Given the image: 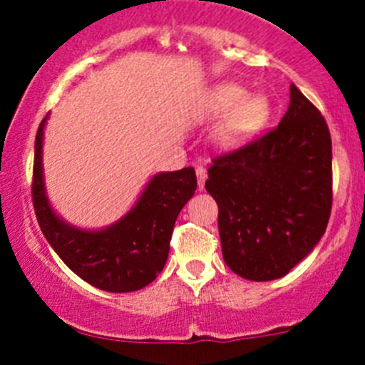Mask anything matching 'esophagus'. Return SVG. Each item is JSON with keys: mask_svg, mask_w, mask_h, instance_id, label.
Segmentation results:
<instances>
[{"mask_svg": "<svg viewBox=\"0 0 365 365\" xmlns=\"http://www.w3.org/2000/svg\"><path fill=\"white\" fill-rule=\"evenodd\" d=\"M196 175H197V187H200V190H201V189H203L208 173H206V169L203 168V165H200V168L196 169Z\"/></svg>", "mask_w": 365, "mask_h": 365, "instance_id": "obj_1", "label": "esophagus"}]
</instances>
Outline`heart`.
<instances>
[{"label":"heart","instance_id":"b5f03b06","mask_svg":"<svg viewBox=\"0 0 365 365\" xmlns=\"http://www.w3.org/2000/svg\"><path fill=\"white\" fill-rule=\"evenodd\" d=\"M210 116H222L215 128V141L224 150H237L249 145L267 125L270 104L263 95H247L237 84H219L206 102Z\"/></svg>","mask_w":365,"mask_h":365}]
</instances>
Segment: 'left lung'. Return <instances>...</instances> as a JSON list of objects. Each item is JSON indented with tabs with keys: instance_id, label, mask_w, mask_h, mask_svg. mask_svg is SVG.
Listing matches in <instances>:
<instances>
[{
	"instance_id": "obj_1",
	"label": "left lung",
	"mask_w": 365,
	"mask_h": 365,
	"mask_svg": "<svg viewBox=\"0 0 365 365\" xmlns=\"http://www.w3.org/2000/svg\"><path fill=\"white\" fill-rule=\"evenodd\" d=\"M205 187L219 206L227 267L249 281L284 277L329 224L332 139L325 118L292 84L281 123L215 157Z\"/></svg>"
}]
</instances>
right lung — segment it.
<instances>
[{
    "label": "right lung",
    "mask_w": 365,
    "mask_h": 365,
    "mask_svg": "<svg viewBox=\"0 0 365 365\" xmlns=\"http://www.w3.org/2000/svg\"><path fill=\"white\" fill-rule=\"evenodd\" d=\"M35 138L33 206L43 237L65 264L91 286L111 293H128L155 281L169 254L176 217L197 187L194 168L159 173L120 220L98 231L65 222L51 206L42 169L43 127Z\"/></svg>",
    "instance_id": "obj_1"
}]
</instances>
